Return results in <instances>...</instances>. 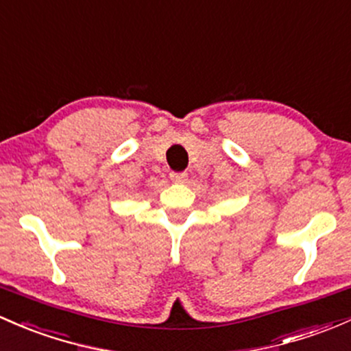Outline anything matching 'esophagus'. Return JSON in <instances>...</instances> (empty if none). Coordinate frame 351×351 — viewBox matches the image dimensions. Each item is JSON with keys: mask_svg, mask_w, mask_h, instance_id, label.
<instances>
[{"mask_svg": "<svg viewBox=\"0 0 351 351\" xmlns=\"http://www.w3.org/2000/svg\"><path fill=\"white\" fill-rule=\"evenodd\" d=\"M169 178H171V182H175V183H183V182H186V173L185 171H173V173H169Z\"/></svg>", "mask_w": 351, "mask_h": 351, "instance_id": "1", "label": "esophagus"}]
</instances>
